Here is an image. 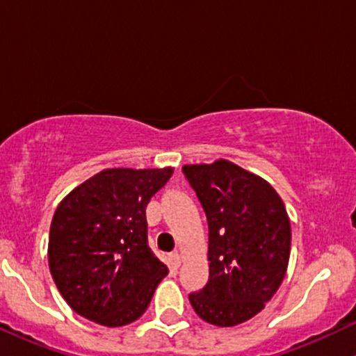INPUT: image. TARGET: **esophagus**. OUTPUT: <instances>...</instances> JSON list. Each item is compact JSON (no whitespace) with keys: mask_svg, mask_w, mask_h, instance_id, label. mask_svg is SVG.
I'll return each mask as SVG.
<instances>
[{"mask_svg":"<svg viewBox=\"0 0 356 356\" xmlns=\"http://www.w3.org/2000/svg\"><path fill=\"white\" fill-rule=\"evenodd\" d=\"M181 261H182V256L179 254V252H174V254H170V264H172V268L177 269L181 266Z\"/></svg>","mask_w":356,"mask_h":356,"instance_id":"34e87169","label":"esophagus"}]
</instances>
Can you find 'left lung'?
I'll return each instance as SVG.
<instances>
[{
  "instance_id": "8db88e82",
  "label": "left lung",
  "mask_w": 356,
  "mask_h": 356,
  "mask_svg": "<svg viewBox=\"0 0 356 356\" xmlns=\"http://www.w3.org/2000/svg\"><path fill=\"white\" fill-rule=\"evenodd\" d=\"M209 226V281L189 301L204 321L236 326L256 316L283 283L291 224L268 181L226 159L184 165Z\"/></svg>"
}]
</instances>
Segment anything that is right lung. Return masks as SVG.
<instances>
[{"mask_svg": "<svg viewBox=\"0 0 356 356\" xmlns=\"http://www.w3.org/2000/svg\"><path fill=\"white\" fill-rule=\"evenodd\" d=\"M172 172L105 169L58 204L48 264L60 295L80 316L115 328L145 313L169 273L147 244L145 207Z\"/></svg>", "mask_w": 356, "mask_h": 356, "instance_id": "right-lung-1", "label": "right lung"}]
</instances>
